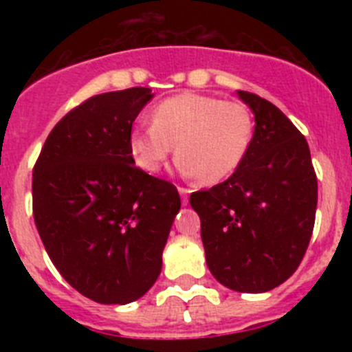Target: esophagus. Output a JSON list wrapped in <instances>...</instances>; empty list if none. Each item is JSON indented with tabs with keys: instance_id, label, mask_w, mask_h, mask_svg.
Instances as JSON below:
<instances>
[{
	"instance_id": "1",
	"label": "esophagus",
	"mask_w": 352,
	"mask_h": 352,
	"mask_svg": "<svg viewBox=\"0 0 352 352\" xmlns=\"http://www.w3.org/2000/svg\"><path fill=\"white\" fill-rule=\"evenodd\" d=\"M178 192H179V195H182V203H183V206H186V204H188V188H185V186H178Z\"/></svg>"
}]
</instances>
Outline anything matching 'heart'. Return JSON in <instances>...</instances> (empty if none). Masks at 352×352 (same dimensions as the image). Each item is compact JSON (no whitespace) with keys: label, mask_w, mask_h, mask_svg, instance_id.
I'll list each match as a JSON object with an SVG mask.
<instances>
[{"label":"heart","mask_w":352,"mask_h":352,"mask_svg":"<svg viewBox=\"0 0 352 352\" xmlns=\"http://www.w3.org/2000/svg\"><path fill=\"white\" fill-rule=\"evenodd\" d=\"M254 139V118L241 102L179 93L151 111V125L130 133V155L139 169L157 174L178 149L185 176L214 185L236 173Z\"/></svg>","instance_id":"b5f03b06"}]
</instances>
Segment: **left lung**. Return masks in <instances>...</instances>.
I'll return each mask as SVG.
<instances>
[{
  "instance_id": "obj_1",
  "label": "left lung",
  "mask_w": 352,
  "mask_h": 352,
  "mask_svg": "<svg viewBox=\"0 0 352 352\" xmlns=\"http://www.w3.org/2000/svg\"><path fill=\"white\" fill-rule=\"evenodd\" d=\"M238 96L256 118L247 158L231 178L190 195L206 264L238 292H266L296 272L314 231L317 176L307 139L272 102Z\"/></svg>"
}]
</instances>
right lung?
<instances>
[{
  "label": "right lung",
  "mask_w": 352,
  "mask_h": 352,
  "mask_svg": "<svg viewBox=\"0 0 352 352\" xmlns=\"http://www.w3.org/2000/svg\"><path fill=\"white\" fill-rule=\"evenodd\" d=\"M149 88L95 95L58 121L33 169V217L56 270L82 296L125 305L149 291L182 206L135 167L130 133Z\"/></svg>",
  "instance_id": "obj_1"
}]
</instances>
